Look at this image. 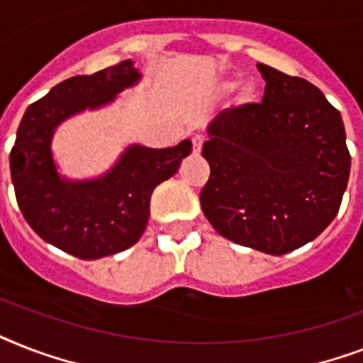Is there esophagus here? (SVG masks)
<instances>
[{"mask_svg": "<svg viewBox=\"0 0 363 363\" xmlns=\"http://www.w3.org/2000/svg\"><path fill=\"white\" fill-rule=\"evenodd\" d=\"M203 143H205V137L203 135H194L192 137V150H194V154L201 152V147H203Z\"/></svg>", "mask_w": 363, "mask_h": 363, "instance_id": "esophagus-1", "label": "esophagus"}]
</instances>
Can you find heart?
<instances>
[{"label":"heart","instance_id":"1","mask_svg":"<svg viewBox=\"0 0 363 363\" xmlns=\"http://www.w3.org/2000/svg\"><path fill=\"white\" fill-rule=\"evenodd\" d=\"M233 86H235V82L230 81V79H226V81L218 82V86H216V92H218V94H226V92H230V90H232Z\"/></svg>","mask_w":363,"mask_h":363}]
</instances>
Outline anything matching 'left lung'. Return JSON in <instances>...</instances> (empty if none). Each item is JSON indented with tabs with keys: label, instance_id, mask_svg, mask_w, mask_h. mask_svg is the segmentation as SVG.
Returning a JSON list of instances; mask_svg holds the SVG:
<instances>
[{
	"label": "left lung",
	"instance_id": "left-lung-1",
	"mask_svg": "<svg viewBox=\"0 0 363 363\" xmlns=\"http://www.w3.org/2000/svg\"><path fill=\"white\" fill-rule=\"evenodd\" d=\"M262 104L209 124L211 177L201 211L222 238L259 252H292L337 215L350 175L343 118L309 81L258 64Z\"/></svg>",
	"mask_w": 363,
	"mask_h": 363
}]
</instances>
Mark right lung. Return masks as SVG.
I'll return each mask as SVG.
<instances>
[{"label":"right lung","mask_w":363,"mask_h":363,"mask_svg":"<svg viewBox=\"0 0 363 363\" xmlns=\"http://www.w3.org/2000/svg\"><path fill=\"white\" fill-rule=\"evenodd\" d=\"M141 77L131 60L71 77L31 104L20 121L9 156L20 211L39 238L77 258L98 259L135 245L147 228L154 188L192 152L190 139L167 148L128 145L104 175L67 179L60 173L52 154L58 125L104 109Z\"/></svg>","instance_id":"add662e5"}]
</instances>
